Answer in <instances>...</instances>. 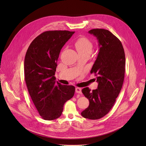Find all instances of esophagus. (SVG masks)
<instances>
[{"label": "esophagus", "mask_w": 146, "mask_h": 146, "mask_svg": "<svg viewBox=\"0 0 146 146\" xmlns=\"http://www.w3.org/2000/svg\"><path fill=\"white\" fill-rule=\"evenodd\" d=\"M76 92L77 94H81V88L77 87L76 88Z\"/></svg>", "instance_id": "obj_1"}]
</instances>
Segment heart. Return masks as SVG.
<instances>
[{"label": "heart", "mask_w": 146, "mask_h": 146, "mask_svg": "<svg viewBox=\"0 0 146 146\" xmlns=\"http://www.w3.org/2000/svg\"><path fill=\"white\" fill-rule=\"evenodd\" d=\"M75 47L78 53L88 52L91 54L93 48V44L88 38L82 37L78 38L76 41Z\"/></svg>", "instance_id": "b5f03b06"}]
</instances>
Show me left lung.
Segmentation results:
<instances>
[{"label": "left lung", "instance_id": "obj_1", "mask_svg": "<svg viewBox=\"0 0 146 146\" xmlns=\"http://www.w3.org/2000/svg\"><path fill=\"white\" fill-rule=\"evenodd\" d=\"M88 32L97 38L100 47L91 70V73L96 76L98 87L92 91L88 87L82 90L90 105L81 114L86 118L98 119L110 111L121 91L125 70V55L121 41L109 31L93 29Z\"/></svg>", "mask_w": 146, "mask_h": 146}]
</instances>
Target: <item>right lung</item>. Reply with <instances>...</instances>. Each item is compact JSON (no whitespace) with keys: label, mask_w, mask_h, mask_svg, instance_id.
<instances>
[{"label":"right lung","mask_w":146,"mask_h":146,"mask_svg":"<svg viewBox=\"0 0 146 146\" xmlns=\"http://www.w3.org/2000/svg\"><path fill=\"white\" fill-rule=\"evenodd\" d=\"M74 32L46 31L29 46L24 60L25 80L29 94L41 118H59L64 105L74 94L73 86L56 84L54 76L60 50Z\"/></svg>","instance_id":"1"}]
</instances>
